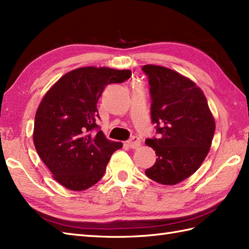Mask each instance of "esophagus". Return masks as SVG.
I'll return each instance as SVG.
<instances>
[{"label":"esophagus","mask_w":249,"mask_h":249,"mask_svg":"<svg viewBox=\"0 0 249 249\" xmlns=\"http://www.w3.org/2000/svg\"><path fill=\"white\" fill-rule=\"evenodd\" d=\"M127 143H128L130 149H137V147L140 146L141 140H140L139 137L134 136V137H131V138L127 141Z\"/></svg>","instance_id":"obj_1"}]
</instances>
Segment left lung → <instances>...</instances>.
Here are the masks:
<instances>
[{
	"mask_svg": "<svg viewBox=\"0 0 249 249\" xmlns=\"http://www.w3.org/2000/svg\"><path fill=\"white\" fill-rule=\"evenodd\" d=\"M149 78L151 118L157 138L146 139L156 161L145 174L163 185H176L198 170L215 133V121L201 89L181 73L144 65Z\"/></svg>",
	"mask_w": 249,
	"mask_h": 249,
	"instance_id": "left-lung-1",
	"label": "left lung"
}]
</instances>
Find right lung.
<instances>
[{"instance_id": "add662e5", "label": "right lung", "mask_w": 249, "mask_h": 249, "mask_svg": "<svg viewBox=\"0 0 249 249\" xmlns=\"http://www.w3.org/2000/svg\"><path fill=\"white\" fill-rule=\"evenodd\" d=\"M128 70L81 67L65 73L46 93L36 111L33 141L56 182L80 192L103 178L121 142L99 130L97 102L106 86L129 79Z\"/></svg>"}]
</instances>
